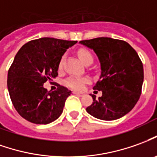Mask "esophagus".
Wrapping results in <instances>:
<instances>
[{"mask_svg":"<svg viewBox=\"0 0 157 157\" xmlns=\"http://www.w3.org/2000/svg\"><path fill=\"white\" fill-rule=\"evenodd\" d=\"M73 94H75V95H77V96H79V97H82V96H84V94H83V93H78V92H74Z\"/></svg>","mask_w":157,"mask_h":157,"instance_id":"obj_1","label":"esophagus"}]
</instances>
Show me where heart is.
I'll list each match as a JSON object with an SVG mask.
<instances>
[{
    "mask_svg": "<svg viewBox=\"0 0 157 157\" xmlns=\"http://www.w3.org/2000/svg\"><path fill=\"white\" fill-rule=\"evenodd\" d=\"M78 56L80 59L82 60V63L85 64L88 63H93L94 61V57L92 55V53L85 50V49H81L78 51ZM62 63H63V59L60 60L59 66V68L62 66ZM88 82V80L84 77H78V76H70L69 78L66 79L65 81V84L66 86L71 87V89L74 90H82L84 87V85L86 82Z\"/></svg>",
    "mask_w": 157,
    "mask_h": 157,
    "instance_id": "b5f03b06",
    "label": "heart"
}]
</instances>
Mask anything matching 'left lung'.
<instances>
[{"label": "left lung", "mask_w": 157, "mask_h": 157, "mask_svg": "<svg viewBox=\"0 0 157 157\" xmlns=\"http://www.w3.org/2000/svg\"><path fill=\"white\" fill-rule=\"evenodd\" d=\"M79 43L94 50L100 63L101 74L94 86L102 96L86 109L88 114L104 121H113L131 111L141 94L143 63L138 53L124 40L98 37Z\"/></svg>", "instance_id": "left-lung-1"}]
</instances>
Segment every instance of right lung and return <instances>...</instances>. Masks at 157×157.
I'll return each mask as SVG.
<instances>
[{
  "label": "right lung",
  "mask_w": 157,
  "mask_h": 157,
  "mask_svg": "<svg viewBox=\"0 0 157 157\" xmlns=\"http://www.w3.org/2000/svg\"><path fill=\"white\" fill-rule=\"evenodd\" d=\"M75 40L40 38L22 47L7 75V88L17 113L35 124H48L60 117L71 92L63 86L55 91L44 88L58 75L59 64Z\"/></svg>",
  "instance_id": "1"
}]
</instances>
